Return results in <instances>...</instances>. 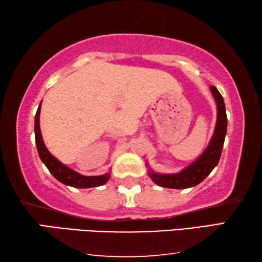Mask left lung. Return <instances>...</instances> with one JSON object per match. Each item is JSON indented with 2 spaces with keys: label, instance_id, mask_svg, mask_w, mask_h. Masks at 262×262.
I'll use <instances>...</instances> for the list:
<instances>
[{
  "label": "left lung",
  "instance_id": "1",
  "mask_svg": "<svg viewBox=\"0 0 262 262\" xmlns=\"http://www.w3.org/2000/svg\"><path fill=\"white\" fill-rule=\"evenodd\" d=\"M210 91L214 96L217 105V120L214 134H212L209 144H208V147L200 157L195 159L190 165L185 167L178 173H157V172H154L151 168H149V177L152 179L155 184L161 186V187L176 189L194 187V186L202 183L219 164L225 135H227L228 118L227 112H225L223 97L215 86H210Z\"/></svg>",
  "mask_w": 262,
  "mask_h": 262
}]
</instances>
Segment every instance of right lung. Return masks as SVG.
Returning <instances> with one entry per match:
<instances>
[{"mask_svg":"<svg viewBox=\"0 0 262 262\" xmlns=\"http://www.w3.org/2000/svg\"><path fill=\"white\" fill-rule=\"evenodd\" d=\"M40 108L41 103L39 104V107L37 110L34 118V135H35V144H37V150L40 157L41 162L45 164L48 171L55 177L60 183L72 186V187L76 188H91V187H98L106 184L110 179L111 174L105 173L103 176H92L86 177L79 174L78 172L72 170L64 164H62L59 159H56L53 155L48 151L45 143H43L41 130H40V123H39V117H40Z\"/></svg>","mask_w":262,"mask_h":262,"instance_id":"1","label":"right lung"}]
</instances>
